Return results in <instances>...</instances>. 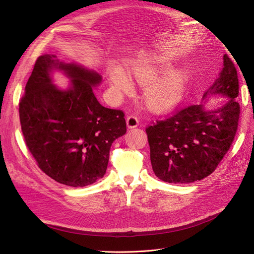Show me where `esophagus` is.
Returning <instances> with one entry per match:
<instances>
[{"instance_id": "esophagus-1", "label": "esophagus", "mask_w": 254, "mask_h": 254, "mask_svg": "<svg viewBox=\"0 0 254 254\" xmlns=\"http://www.w3.org/2000/svg\"><path fill=\"white\" fill-rule=\"evenodd\" d=\"M126 122H127V126H128L129 128H134V127H136V126L138 125V119H137V117L134 116V115L128 116Z\"/></svg>"}]
</instances>
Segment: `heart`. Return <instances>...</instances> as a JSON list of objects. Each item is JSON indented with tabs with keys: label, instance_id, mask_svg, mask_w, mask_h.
Wrapping results in <instances>:
<instances>
[{
	"label": "heart",
	"instance_id": "obj_1",
	"mask_svg": "<svg viewBox=\"0 0 254 254\" xmlns=\"http://www.w3.org/2000/svg\"><path fill=\"white\" fill-rule=\"evenodd\" d=\"M169 65L167 60L155 58L141 60L131 67V75L140 85L149 84L145 90V103L151 110H168L175 106L186 94L190 77L188 68L172 69L158 77ZM110 81L119 94L132 92V83L123 69L117 67L111 70Z\"/></svg>",
	"mask_w": 254,
	"mask_h": 254
}]
</instances>
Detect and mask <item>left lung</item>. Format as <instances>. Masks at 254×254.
I'll return each mask as SVG.
<instances>
[{
	"label": "left lung",
	"instance_id": "1",
	"mask_svg": "<svg viewBox=\"0 0 254 254\" xmlns=\"http://www.w3.org/2000/svg\"><path fill=\"white\" fill-rule=\"evenodd\" d=\"M220 94L229 98L216 110L202 105L176 107L166 119L146 128L150 159L155 175L169 184H190L216 170L235 139L241 108L238 72L224 55V67L204 97Z\"/></svg>",
	"mask_w": 254,
	"mask_h": 254
}]
</instances>
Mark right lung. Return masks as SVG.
Here are the masks:
<instances>
[{
  "mask_svg": "<svg viewBox=\"0 0 254 254\" xmlns=\"http://www.w3.org/2000/svg\"><path fill=\"white\" fill-rule=\"evenodd\" d=\"M55 55L39 56L19 101L25 143L38 168L65 186L82 188L105 174L114 140L126 133L125 115L99 103L93 87L101 76L65 64ZM53 67L64 69L72 86L60 91L49 77Z\"/></svg>",
  "mask_w": 254,
  "mask_h": 254,
  "instance_id": "add662e5",
  "label": "right lung"
}]
</instances>
